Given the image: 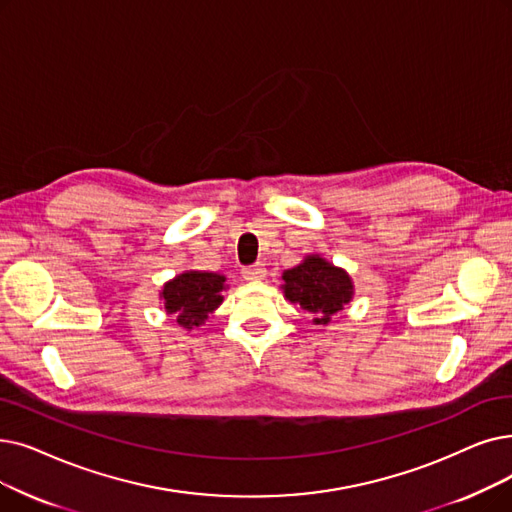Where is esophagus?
<instances>
[{
	"label": "esophagus",
	"instance_id": "obj_1",
	"mask_svg": "<svg viewBox=\"0 0 512 512\" xmlns=\"http://www.w3.org/2000/svg\"><path fill=\"white\" fill-rule=\"evenodd\" d=\"M265 274H268V270L263 268V265H247V268H242V278L247 282H259L265 278Z\"/></svg>",
	"mask_w": 512,
	"mask_h": 512
}]
</instances>
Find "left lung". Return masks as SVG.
<instances>
[{"mask_svg":"<svg viewBox=\"0 0 512 512\" xmlns=\"http://www.w3.org/2000/svg\"><path fill=\"white\" fill-rule=\"evenodd\" d=\"M282 280L284 299L305 309L318 326L337 322L355 293L347 270L322 255H305L295 268L282 272Z\"/></svg>","mask_w":512,"mask_h":512,"instance_id":"8db88e82","label":"left lung"}]
</instances>
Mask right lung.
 <instances>
[{
	"label": "right lung",
	"instance_id": "add662e5",
	"mask_svg": "<svg viewBox=\"0 0 512 512\" xmlns=\"http://www.w3.org/2000/svg\"><path fill=\"white\" fill-rule=\"evenodd\" d=\"M226 288L224 274L186 270L161 286L159 299L167 314L175 318V324L190 332L203 326L213 311L224 303L221 293Z\"/></svg>",
	"mask_w": 512,
	"mask_h": 512
}]
</instances>
